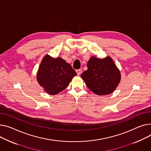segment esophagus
Returning <instances> with one entry per match:
<instances>
[{"label": "esophagus", "mask_w": 151, "mask_h": 151, "mask_svg": "<svg viewBox=\"0 0 151 151\" xmlns=\"http://www.w3.org/2000/svg\"><path fill=\"white\" fill-rule=\"evenodd\" d=\"M76 72L78 75H80L82 73V70L81 69H78V70H76Z\"/></svg>", "instance_id": "obj_1"}]
</instances>
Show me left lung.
<instances>
[{
	"label": "left lung",
	"instance_id": "obj_1",
	"mask_svg": "<svg viewBox=\"0 0 151 151\" xmlns=\"http://www.w3.org/2000/svg\"><path fill=\"white\" fill-rule=\"evenodd\" d=\"M88 69L81 77L87 87L94 93L101 95L112 93L118 86L121 76L111 58L92 57L87 63Z\"/></svg>",
	"mask_w": 151,
	"mask_h": 151
}]
</instances>
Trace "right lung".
I'll list each match as a JSON object with an SVG mask.
<instances>
[{
    "instance_id": "obj_1",
    "label": "right lung",
    "mask_w": 151,
    "mask_h": 151,
    "mask_svg": "<svg viewBox=\"0 0 151 151\" xmlns=\"http://www.w3.org/2000/svg\"><path fill=\"white\" fill-rule=\"evenodd\" d=\"M76 75L75 70L65 60L46 55L39 68L37 80L46 92L56 95L65 89Z\"/></svg>"
}]
</instances>
